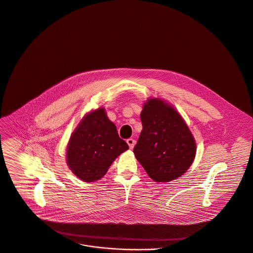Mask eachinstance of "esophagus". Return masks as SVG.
Here are the masks:
<instances>
[{"label": "esophagus", "instance_id": "1", "mask_svg": "<svg viewBox=\"0 0 253 253\" xmlns=\"http://www.w3.org/2000/svg\"><path fill=\"white\" fill-rule=\"evenodd\" d=\"M126 143L128 144L129 148H130V149H132V148H133V146H134V144H135V140H134V139H132V138H128V139H126Z\"/></svg>", "mask_w": 253, "mask_h": 253}]
</instances>
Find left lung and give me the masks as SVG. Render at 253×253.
<instances>
[{"mask_svg":"<svg viewBox=\"0 0 253 253\" xmlns=\"http://www.w3.org/2000/svg\"><path fill=\"white\" fill-rule=\"evenodd\" d=\"M142 130L134 155L155 182H169L183 175L196 155V142L179 113L163 100L151 98L140 114Z\"/></svg>","mask_w":253,"mask_h":253,"instance_id":"1","label":"left lung"}]
</instances>
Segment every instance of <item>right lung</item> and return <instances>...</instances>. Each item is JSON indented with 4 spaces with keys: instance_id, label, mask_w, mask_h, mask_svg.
I'll return each instance as SVG.
<instances>
[{
    "instance_id": "right-lung-1",
    "label": "right lung",
    "mask_w": 253,
    "mask_h": 253,
    "mask_svg": "<svg viewBox=\"0 0 253 253\" xmlns=\"http://www.w3.org/2000/svg\"><path fill=\"white\" fill-rule=\"evenodd\" d=\"M128 149L104 108L87 114L73 131L66 150L70 170L85 182L101 179L114 160Z\"/></svg>"
}]
</instances>
